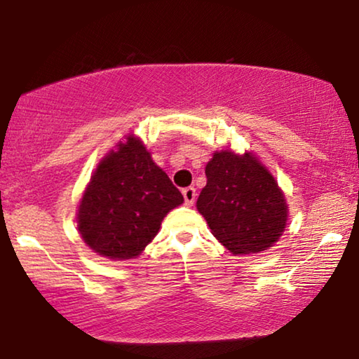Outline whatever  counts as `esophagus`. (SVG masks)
<instances>
[{
    "mask_svg": "<svg viewBox=\"0 0 359 359\" xmlns=\"http://www.w3.org/2000/svg\"><path fill=\"white\" fill-rule=\"evenodd\" d=\"M183 198H184V204L186 205H193L194 201H196V189L193 186H189V188H184L183 189Z\"/></svg>",
    "mask_w": 359,
    "mask_h": 359,
    "instance_id": "obj_1",
    "label": "esophagus"
}]
</instances>
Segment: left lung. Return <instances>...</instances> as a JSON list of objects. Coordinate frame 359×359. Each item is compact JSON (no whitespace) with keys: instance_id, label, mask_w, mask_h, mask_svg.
Returning a JSON list of instances; mask_svg holds the SVG:
<instances>
[{"instance_id":"obj_1","label":"left lung","mask_w":359,"mask_h":359,"mask_svg":"<svg viewBox=\"0 0 359 359\" xmlns=\"http://www.w3.org/2000/svg\"><path fill=\"white\" fill-rule=\"evenodd\" d=\"M199 214L230 253L250 255L271 248L287 222V203L278 181L252 151L225 149L205 165Z\"/></svg>"}]
</instances>
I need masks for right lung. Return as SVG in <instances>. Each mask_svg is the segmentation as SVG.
Masks as SVG:
<instances>
[{
	"label": "right lung",
	"instance_id": "right-lung-1",
	"mask_svg": "<svg viewBox=\"0 0 359 359\" xmlns=\"http://www.w3.org/2000/svg\"><path fill=\"white\" fill-rule=\"evenodd\" d=\"M183 203L140 137L129 134L93 171L78 205V232L101 257L132 259L155 238L166 214Z\"/></svg>",
	"mask_w": 359,
	"mask_h": 359
}]
</instances>
